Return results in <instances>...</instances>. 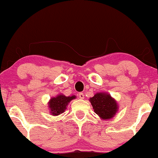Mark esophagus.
<instances>
[{
  "label": "esophagus",
  "instance_id": "34e87169",
  "mask_svg": "<svg viewBox=\"0 0 158 158\" xmlns=\"http://www.w3.org/2000/svg\"><path fill=\"white\" fill-rule=\"evenodd\" d=\"M79 97L80 98H81V99H83V98H84V93L80 92V93L79 94Z\"/></svg>",
  "mask_w": 158,
  "mask_h": 158
}]
</instances>
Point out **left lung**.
<instances>
[{"mask_svg": "<svg viewBox=\"0 0 158 158\" xmlns=\"http://www.w3.org/2000/svg\"><path fill=\"white\" fill-rule=\"evenodd\" d=\"M94 112L103 120L110 119L116 114L118 109L116 101L106 93H97L90 98Z\"/></svg>", "mask_w": 158, "mask_h": 158, "instance_id": "obj_1", "label": "left lung"}]
</instances>
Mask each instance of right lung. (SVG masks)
Here are the masks:
<instances>
[{
    "mask_svg": "<svg viewBox=\"0 0 158 158\" xmlns=\"http://www.w3.org/2000/svg\"><path fill=\"white\" fill-rule=\"evenodd\" d=\"M76 96H66L64 94H59L56 97L51 98L48 103L50 114L52 116H58L67 109V105L72 100L74 99Z\"/></svg>",
    "mask_w": 158,
    "mask_h": 158,
    "instance_id": "obj_1",
    "label": "right lung"
}]
</instances>
